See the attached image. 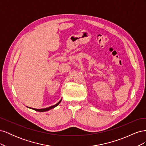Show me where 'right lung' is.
Returning <instances> with one entry per match:
<instances>
[{
	"mask_svg": "<svg viewBox=\"0 0 146 146\" xmlns=\"http://www.w3.org/2000/svg\"><path fill=\"white\" fill-rule=\"evenodd\" d=\"M61 99L58 102V103H57L56 104H55V105H53V106H51V107H48V108H42V109H35V108H32L34 110H35V111H40V112H43V111H48V110H49L50 109H52L55 108V107H56V106H58L59 105V104L61 102Z\"/></svg>",
	"mask_w": 146,
	"mask_h": 146,
	"instance_id": "obj_1",
	"label": "right lung"
}]
</instances>
